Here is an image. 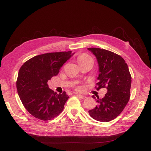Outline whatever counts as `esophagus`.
<instances>
[{"instance_id":"34e87169","label":"esophagus","mask_w":151,"mask_h":151,"mask_svg":"<svg viewBox=\"0 0 151 151\" xmlns=\"http://www.w3.org/2000/svg\"><path fill=\"white\" fill-rule=\"evenodd\" d=\"M76 95L80 99H85L86 98L85 96H83V95H81V94H76Z\"/></svg>"}]
</instances>
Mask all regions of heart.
Returning a JSON list of instances; mask_svg holds the SVG:
<instances>
[{"instance_id": "b5f03b06", "label": "heart", "mask_w": 151, "mask_h": 151, "mask_svg": "<svg viewBox=\"0 0 151 151\" xmlns=\"http://www.w3.org/2000/svg\"><path fill=\"white\" fill-rule=\"evenodd\" d=\"M89 58H90V57H89L88 55H86V54H83V55H80V57H78V61H79V62H81V61L86 60L89 59ZM78 89L80 90V88H78Z\"/></svg>"}]
</instances>
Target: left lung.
I'll return each instance as SVG.
<instances>
[{
  "instance_id": "8db88e82",
  "label": "left lung",
  "mask_w": 151,
  "mask_h": 151,
  "mask_svg": "<svg viewBox=\"0 0 151 151\" xmlns=\"http://www.w3.org/2000/svg\"><path fill=\"white\" fill-rule=\"evenodd\" d=\"M96 57L99 66L97 90L106 88L108 92L102 99L97 97L98 104L88 111L94 119L108 122L118 116L129 100L131 76L125 60L109 50L88 48ZM93 98L95 99L94 96Z\"/></svg>"
}]
</instances>
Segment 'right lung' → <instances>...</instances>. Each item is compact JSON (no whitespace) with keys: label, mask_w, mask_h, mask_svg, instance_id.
<instances>
[{"label":"right lung","mask_w":151,"mask_h":151,"mask_svg":"<svg viewBox=\"0 0 151 151\" xmlns=\"http://www.w3.org/2000/svg\"><path fill=\"white\" fill-rule=\"evenodd\" d=\"M73 55L71 51L39 55L20 67L16 83L17 93L25 109L35 118L51 120L63 111L69 96L65 91L55 93L47 82L58 74L61 67Z\"/></svg>","instance_id":"right-lung-1"}]
</instances>
